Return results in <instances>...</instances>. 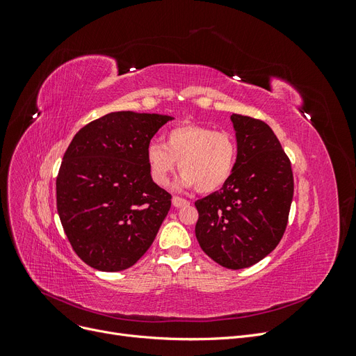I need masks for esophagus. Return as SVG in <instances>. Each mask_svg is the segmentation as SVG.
Returning a JSON list of instances; mask_svg holds the SVG:
<instances>
[{
    "label": "esophagus",
    "instance_id": "1",
    "mask_svg": "<svg viewBox=\"0 0 356 356\" xmlns=\"http://www.w3.org/2000/svg\"><path fill=\"white\" fill-rule=\"evenodd\" d=\"M172 204H174L175 208H181V207H184V204H188V200L178 197V196H174V197H172Z\"/></svg>",
    "mask_w": 356,
    "mask_h": 356
}]
</instances>
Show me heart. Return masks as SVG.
I'll use <instances>...</instances> for the list:
<instances>
[{"mask_svg": "<svg viewBox=\"0 0 356 356\" xmlns=\"http://www.w3.org/2000/svg\"><path fill=\"white\" fill-rule=\"evenodd\" d=\"M145 160L156 184L168 186L179 163L182 175L177 186L208 195L227 184L238 161V144L229 132L186 123L168 131L165 144L149 143Z\"/></svg>", "mask_w": 356, "mask_h": 356, "instance_id": "b5f03b06", "label": "heart"}]
</instances>
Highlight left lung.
Masks as SVG:
<instances>
[{
  "label": "left lung",
  "mask_w": 356,
  "mask_h": 356,
  "mask_svg": "<svg viewBox=\"0 0 356 356\" xmlns=\"http://www.w3.org/2000/svg\"><path fill=\"white\" fill-rule=\"evenodd\" d=\"M238 161L222 188L197 200L196 238L203 252L239 270L281 242L294 195L289 159L273 131L257 118L232 114Z\"/></svg>",
  "instance_id": "1"
}]
</instances>
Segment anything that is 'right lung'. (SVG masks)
I'll list each match as a JSON object with an SVG mask.
<instances>
[{"instance_id":"1","label":"right lung","mask_w":356,"mask_h":356,"mask_svg":"<svg viewBox=\"0 0 356 356\" xmlns=\"http://www.w3.org/2000/svg\"><path fill=\"white\" fill-rule=\"evenodd\" d=\"M170 115L115 111L75 134L56 178L58 213L81 260L101 272L134 266L152 246L170 195L149 175L145 148Z\"/></svg>"}]
</instances>
